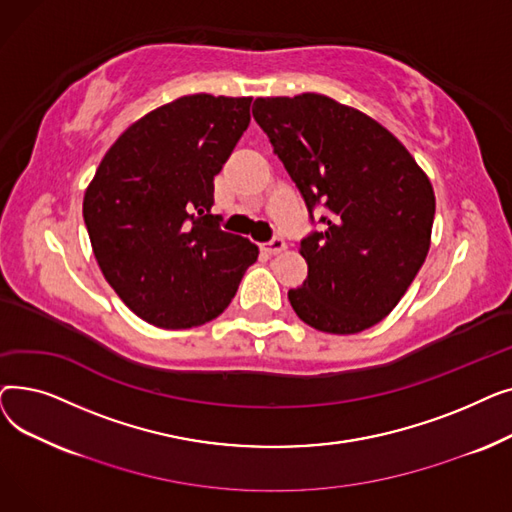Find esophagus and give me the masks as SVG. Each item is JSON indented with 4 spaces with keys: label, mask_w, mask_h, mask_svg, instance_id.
I'll use <instances>...</instances> for the list:
<instances>
[{
    "label": "esophagus",
    "mask_w": 512,
    "mask_h": 512,
    "mask_svg": "<svg viewBox=\"0 0 512 512\" xmlns=\"http://www.w3.org/2000/svg\"><path fill=\"white\" fill-rule=\"evenodd\" d=\"M263 249L270 255H280L282 251H286V242L282 238H272L270 242H265Z\"/></svg>",
    "instance_id": "obj_1"
}]
</instances>
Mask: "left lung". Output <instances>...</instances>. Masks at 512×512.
<instances>
[{
	"instance_id": "left-lung-1",
	"label": "left lung",
	"mask_w": 512,
	"mask_h": 512,
	"mask_svg": "<svg viewBox=\"0 0 512 512\" xmlns=\"http://www.w3.org/2000/svg\"><path fill=\"white\" fill-rule=\"evenodd\" d=\"M253 116L324 232L301 242L307 280L288 301L307 326L357 334L405 297L423 265L436 213L427 174L394 134L319 93L257 97Z\"/></svg>"
}]
</instances>
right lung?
Wrapping results in <instances>:
<instances>
[{"mask_svg": "<svg viewBox=\"0 0 512 512\" xmlns=\"http://www.w3.org/2000/svg\"><path fill=\"white\" fill-rule=\"evenodd\" d=\"M251 101L195 93L155 107L107 149L87 186L95 259L147 324H207L257 261V245L224 232L211 213L213 176L247 130Z\"/></svg>", "mask_w": 512, "mask_h": 512, "instance_id": "1", "label": "right lung"}]
</instances>
